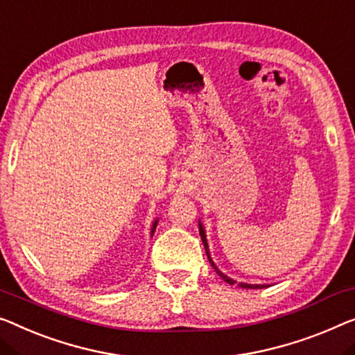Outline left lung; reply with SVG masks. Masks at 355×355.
<instances>
[{
  "mask_svg": "<svg viewBox=\"0 0 355 355\" xmlns=\"http://www.w3.org/2000/svg\"><path fill=\"white\" fill-rule=\"evenodd\" d=\"M199 234H200V239H202V244H204V248H205V253H207V258H209L210 264H211V266H214V269L216 271V274H218V276H220L221 279H223L225 282H228L230 285H234V284H237V287H242V288H264V287H268V284H245V282H236L234 279H231V277L226 276V274L221 272L220 269L216 268V264L214 263V260H211L210 252H209V244H207V236H205L204 225L200 223V221H199Z\"/></svg>",
  "mask_w": 355,
  "mask_h": 355,
  "instance_id": "left-lung-1",
  "label": "left lung"
}]
</instances>
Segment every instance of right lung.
Segmentation results:
<instances>
[{"label": "right lung", "mask_w": 355, "mask_h": 355, "mask_svg": "<svg viewBox=\"0 0 355 355\" xmlns=\"http://www.w3.org/2000/svg\"><path fill=\"white\" fill-rule=\"evenodd\" d=\"M157 221H159V220H155V223H153V226H151V237H153V234H155V231H156V226H157Z\"/></svg>", "instance_id": "obj_1"}]
</instances>
